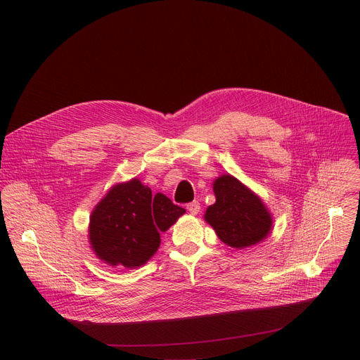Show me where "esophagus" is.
<instances>
[{
    "mask_svg": "<svg viewBox=\"0 0 360 360\" xmlns=\"http://www.w3.org/2000/svg\"><path fill=\"white\" fill-rule=\"evenodd\" d=\"M186 210L192 214V215H196L199 211H200V203L198 200H193V202H189L186 205Z\"/></svg>",
    "mask_w": 360,
    "mask_h": 360,
    "instance_id": "1",
    "label": "esophagus"
}]
</instances>
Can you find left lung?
<instances>
[{
    "mask_svg": "<svg viewBox=\"0 0 360 360\" xmlns=\"http://www.w3.org/2000/svg\"><path fill=\"white\" fill-rule=\"evenodd\" d=\"M217 202L205 212V219L219 239L232 248L261 242L272 228V218L262 200L231 175L214 182Z\"/></svg>",
    "mask_w": 360,
    "mask_h": 360,
    "instance_id": "1",
    "label": "left lung"
}]
</instances>
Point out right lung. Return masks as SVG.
<instances>
[{
  "mask_svg": "<svg viewBox=\"0 0 360 360\" xmlns=\"http://www.w3.org/2000/svg\"><path fill=\"white\" fill-rule=\"evenodd\" d=\"M185 210L164 193L152 196L138 179L115 185L91 215L89 242L110 265L136 268L157 252L165 232Z\"/></svg>",
  "mask_w": 360,
  "mask_h": 360,
  "instance_id": "right-lung-1",
  "label": "right lung"
}]
</instances>
